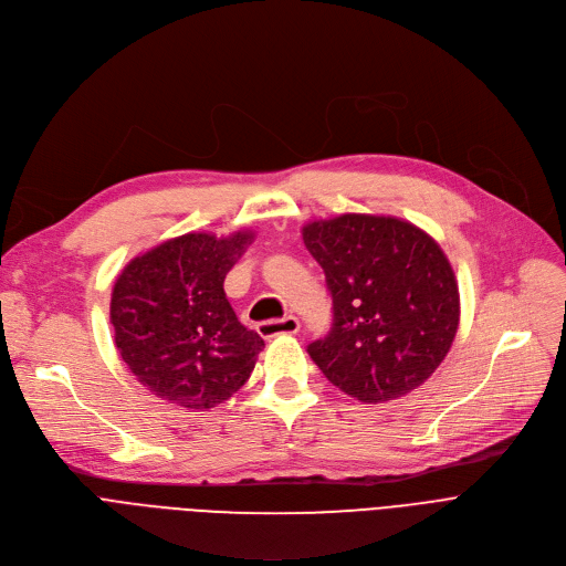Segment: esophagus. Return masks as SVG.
I'll return each instance as SVG.
<instances>
[{"mask_svg":"<svg viewBox=\"0 0 566 566\" xmlns=\"http://www.w3.org/2000/svg\"><path fill=\"white\" fill-rule=\"evenodd\" d=\"M298 319L294 315H285L281 319H268V322H260L258 324V334L262 338H276V336H292L298 334Z\"/></svg>","mask_w":566,"mask_h":566,"instance_id":"1","label":"esophagus"}]
</instances>
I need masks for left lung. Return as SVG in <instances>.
Wrapping results in <instances>:
<instances>
[{"instance_id": "1", "label": "left lung", "mask_w": 566, "mask_h": 566, "mask_svg": "<svg viewBox=\"0 0 566 566\" xmlns=\"http://www.w3.org/2000/svg\"><path fill=\"white\" fill-rule=\"evenodd\" d=\"M302 235L334 302L331 331L308 345L324 377L368 405L422 386L459 326L457 279L437 240L379 214L311 221Z\"/></svg>"}]
</instances>
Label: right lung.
<instances>
[{
    "label": "right lung",
    "mask_w": 566,
    "mask_h": 566,
    "mask_svg": "<svg viewBox=\"0 0 566 566\" xmlns=\"http://www.w3.org/2000/svg\"><path fill=\"white\" fill-rule=\"evenodd\" d=\"M251 230L161 242L125 264L114 283L109 319L120 358L153 395L185 409H212L238 392L264 340L247 328L223 279Z\"/></svg>",
    "instance_id": "add662e5"
}]
</instances>
